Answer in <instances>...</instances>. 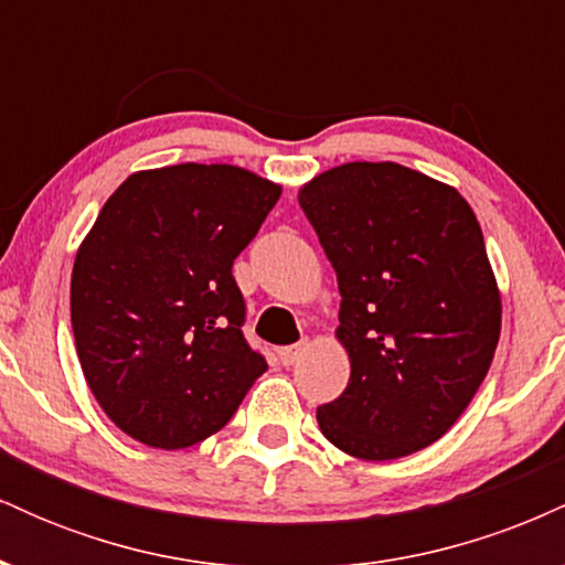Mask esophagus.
Segmentation results:
<instances>
[{
	"label": "esophagus",
	"instance_id": "34e87169",
	"mask_svg": "<svg viewBox=\"0 0 565 565\" xmlns=\"http://www.w3.org/2000/svg\"><path fill=\"white\" fill-rule=\"evenodd\" d=\"M305 350H308V337H302V340L297 342V345H289V348L278 350V359H281L284 366H291V364H297V361L302 359Z\"/></svg>",
	"mask_w": 565,
	"mask_h": 565
}]
</instances>
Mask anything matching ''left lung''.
<instances>
[{
	"label": "left lung",
	"mask_w": 565,
	"mask_h": 565,
	"mask_svg": "<svg viewBox=\"0 0 565 565\" xmlns=\"http://www.w3.org/2000/svg\"><path fill=\"white\" fill-rule=\"evenodd\" d=\"M340 287L350 380L316 412L350 457L385 462L436 444L476 395L502 297L476 212L457 188L395 161H350L300 188Z\"/></svg>",
	"instance_id": "left-lung-1"
}]
</instances>
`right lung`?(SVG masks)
I'll return each mask as SVG.
<instances>
[{
  "mask_svg": "<svg viewBox=\"0 0 565 565\" xmlns=\"http://www.w3.org/2000/svg\"><path fill=\"white\" fill-rule=\"evenodd\" d=\"M281 185L233 164L142 170L103 204L71 274V327L108 419L153 449L228 425L268 369L246 345L233 260Z\"/></svg>",
  "mask_w": 565,
  "mask_h": 565,
  "instance_id": "add662e5",
  "label": "right lung"
}]
</instances>
